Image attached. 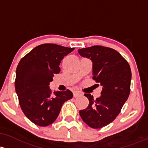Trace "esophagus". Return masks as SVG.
I'll return each instance as SVG.
<instances>
[{"instance_id":"34e87169","label":"esophagus","mask_w":148,"mask_h":148,"mask_svg":"<svg viewBox=\"0 0 148 148\" xmlns=\"http://www.w3.org/2000/svg\"><path fill=\"white\" fill-rule=\"evenodd\" d=\"M73 94H74V98H77V97H79V96H81V95H82V92H79V91H74V92H73Z\"/></svg>"}]
</instances>
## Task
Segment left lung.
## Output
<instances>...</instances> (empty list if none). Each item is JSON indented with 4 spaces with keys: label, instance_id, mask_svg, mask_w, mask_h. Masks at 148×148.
<instances>
[{
    "label": "left lung",
    "instance_id": "left-lung-1",
    "mask_svg": "<svg viewBox=\"0 0 148 148\" xmlns=\"http://www.w3.org/2000/svg\"><path fill=\"white\" fill-rule=\"evenodd\" d=\"M78 53L91 60L92 79L103 86L101 95L96 99L90 94H84L89 104L79 114L90 127L103 128L116 119L129 98L131 68L116 50L108 47L94 45L79 49Z\"/></svg>",
    "mask_w": 148,
    "mask_h": 148
}]
</instances>
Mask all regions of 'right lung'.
I'll use <instances>...</instances> for the list:
<instances>
[{
    "mask_svg": "<svg viewBox=\"0 0 148 148\" xmlns=\"http://www.w3.org/2000/svg\"><path fill=\"white\" fill-rule=\"evenodd\" d=\"M74 50L45 43L36 47L19 61L15 91L22 112L36 125L47 126L54 122L64 102L72 98L69 90L54 91L53 95L49 84L54 74L60 71L62 60Z\"/></svg>",
    "mask_w": 148,
    "mask_h": 148,
    "instance_id": "obj_1",
    "label": "right lung"
}]
</instances>
